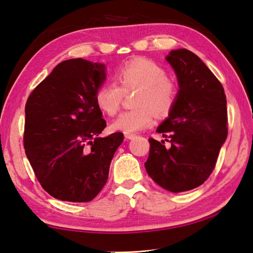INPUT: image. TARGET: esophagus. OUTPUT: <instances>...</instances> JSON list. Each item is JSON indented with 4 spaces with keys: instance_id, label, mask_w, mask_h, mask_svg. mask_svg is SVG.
Masks as SVG:
<instances>
[{
    "instance_id": "esophagus-1",
    "label": "esophagus",
    "mask_w": 253,
    "mask_h": 253,
    "mask_svg": "<svg viewBox=\"0 0 253 253\" xmlns=\"http://www.w3.org/2000/svg\"><path fill=\"white\" fill-rule=\"evenodd\" d=\"M137 136L135 133H125V138L128 139V140H131V139H135Z\"/></svg>"
}]
</instances>
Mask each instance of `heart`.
Returning a JSON list of instances; mask_svg holds the SVG:
<instances>
[{
    "label": "heart",
    "mask_w": 253,
    "mask_h": 253,
    "mask_svg": "<svg viewBox=\"0 0 253 253\" xmlns=\"http://www.w3.org/2000/svg\"><path fill=\"white\" fill-rule=\"evenodd\" d=\"M118 85L106 82L102 84L95 94L99 109L113 116L121 109L123 92L138 90L133 105L136 109L122 113L113 122L112 128L117 131L132 133L153 126L155 113L168 115L177 98L176 84L166 76L163 67L157 63L137 58L120 67L115 73Z\"/></svg>",
    "instance_id": "1"
}]
</instances>
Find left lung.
<instances>
[{"label":"left lung","mask_w":253,"mask_h":253,"mask_svg":"<svg viewBox=\"0 0 253 253\" xmlns=\"http://www.w3.org/2000/svg\"><path fill=\"white\" fill-rule=\"evenodd\" d=\"M165 60L174 69L179 89L173 109L157 132L169 138L170 148L150 138L144 166L159 186L184 192L202 185L215 168L227 138L226 95L222 84L195 53L173 50Z\"/></svg>","instance_id":"1"}]
</instances>
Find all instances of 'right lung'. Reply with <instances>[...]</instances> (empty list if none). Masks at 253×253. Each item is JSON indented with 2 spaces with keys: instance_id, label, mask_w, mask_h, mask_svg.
Instances as JSON below:
<instances>
[{
  "instance_id": "right-lung-1",
  "label": "right lung",
  "mask_w": 253,
  "mask_h": 253,
  "mask_svg": "<svg viewBox=\"0 0 253 253\" xmlns=\"http://www.w3.org/2000/svg\"><path fill=\"white\" fill-rule=\"evenodd\" d=\"M106 66L72 58L37 85L25 107L24 147L42 188L69 202L91 201L109 178L122 132L99 137L106 126L95 102Z\"/></svg>"
}]
</instances>
